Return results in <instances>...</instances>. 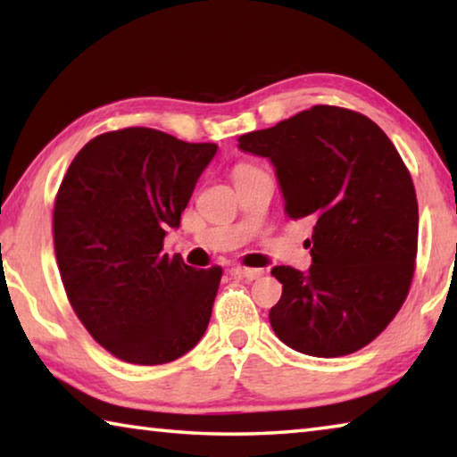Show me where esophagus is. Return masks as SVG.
Masks as SVG:
<instances>
[{
  "instance_id": "34e87169",
  "label": "esophagus",
  "mask_w": 457,
  "mask_h": 457,
  "mask_svg": "<svg viewBox=\"0 0 457 457\" xmlns=\"http://www.w3.org/2000/svg\"><path fill=\"white\" fill-rule=\"evenodd\" d=\"M231 272H234V276H237V278H244V280H258V278L264 276V270L244 268V266H236Z\"/></svg>"
}]
</instances>
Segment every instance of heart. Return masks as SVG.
<instances>
[{
	"mask_svg": "<svg viewBox=\"0 0 457 457\" xmlns=\"http://www.w3.org/2000/svg\"><path fill=\"white\" fill-rule=\"evenodd\" d=\"M250 169H253V167H247V165H239V167H236V171H234V175H237V173H244V171H250Z\"/></svg>",
	"mask_w": 457,
	"mask_h": 457,
	"instance_id": "b5f03b06",
	"label": "heart"
}]
</instances>
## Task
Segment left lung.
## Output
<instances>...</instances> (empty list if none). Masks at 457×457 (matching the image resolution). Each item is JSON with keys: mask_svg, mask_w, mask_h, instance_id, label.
Returning <instances> with one entry per match:
<instances>
[{"mask_svg": "<svg viewBox=\"0 0 457 457\" xmlns=\"http://www.w3.org/2000/svg\"><path fill=\"white\" fill-rule=\"evenodd\" d=\"M239 149L276 167L288 218L314 220L312 266H276V337L311 357L367 346L403 306L415 272V187L381 129L349 108L319 104L242 135Z\"/></svg>", "mask_w": 457, "mask_h": 457, "instance_id": "obj_1", "label": "left lung"}]
</instances>
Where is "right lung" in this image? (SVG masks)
I'll return each instance as SVG.
<instances>
[{
  "instance_id": "1",
  "label": "right lung",
  "mask_w": 457,
  "mask_h": 457,
  "mask_svg": "<svg viewBox=\"0 0 457 457\" xmlns=\"http://www.w3.org/2000/svg\"><path fill=\"white\" fill-rule=\"evenodd\" d=\"M218 145L161 130H111L82 146L54 201L66 296L92 338L133 365H163L199 343L223 270L163 253Z\"/></svg>"
}]
</instances>
